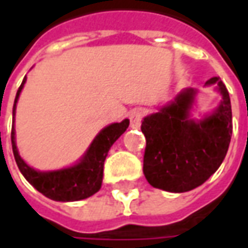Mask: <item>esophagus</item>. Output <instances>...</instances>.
Masks as SVG:
<instances>
[{
  "mask_svg": "<svg viewBox=\"0 0 248 248\" xmlns=\"http://www.w3.org/2000/svg\"><path fill=\"white\" fill-rule=\"evenodd\" d=\"M143 118V111L142 110H134L133 113L130 114V127L131 129H138L140 126Z\"/></svg>",
  "mask_w": 248,
  "mask_h": 248,
  "instance_id": "1",
  "label": "esophagus"
}]
</instances>
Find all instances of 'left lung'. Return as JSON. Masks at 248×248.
<instances>
[{
  "label": "left lung",
  "instance_id": "left-lung-1",
  "mask_svg": "<svg viewBox=\"0 0 248 248\" xmlns=\"http://www.w3.org/2000/svg\"><path fill=\"white\" fill-rule=\"evenodd\" d=\"M214 83L218 85L222 101L213 114L201 121L188 118L195 95L192 89L143 119V174L153 187L170 192L190 191L206 182L223 162L232 134V114L224 83L218 77L206 82Z\"/></svg>",
  "mask_w": 248,
  "mask_h": 248
}]
</instances>
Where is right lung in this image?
I'll list each match as a JSON object with an SVG mask.
<instances>
[{"mask_svg":"<svg viewBox=\"0 0 248 248\" xmlns=\"http://www.w3.org/2000/svg\"><path fill=\"white\" fill-rule=\"evenodd\" d=\"M25 82H26V77L18 87V92L14 99L13 126H12V147L19 171L22 172L25 179L31 186L53 201L74 202L92 197L95 192L99 191L102 186L103 163L110 147L129 127L130 121L124 119L121 124H108V127L101 130L99 134L94 138L86 154L74 166L56 170V171H37L33 167L25 163L24 159L19 156L16 146L14 114H16V105L18 101L19 93L22 90Z\"/></svg>","mask_w":248,"mask_h":248,"instance_id":"add662e5","label":"right lung"}]
</instances>
